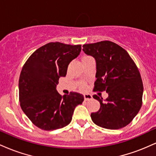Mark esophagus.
<instances>
[{"label": "esophagus", "instance_id": "1", "mask_svg": "<svg viewBox=\"0 0 156 156\" xmlns=\"http://www.w3.org/2000/svg\"><path fill=\"white\" fill-rule=\"evenodd\" d=\"M83 97H84V100H85V101H89V100L92 99V96L91 95V94H84Z\"/></svg>", "mask_w": 156, "mask_h": 156}]
</instances>
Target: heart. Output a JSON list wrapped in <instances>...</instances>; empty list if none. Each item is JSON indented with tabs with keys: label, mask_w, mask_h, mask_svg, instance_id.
Here are the masks:
<instances>
[{
	"label": "heart",
	"mask_w": 156,
	"mask_h": 156,
	"mask_svg": "<svg viewBox=\"0 0 156 156\" xmlns=\"http://www.w3.org/2000/svg\"><path fill=\"white\" fill-rule=\"evenodd\" d=\"M86 57H87V56H86Z\"/></svg>",
	"instance_id": "obj_1"
}]
</instances>
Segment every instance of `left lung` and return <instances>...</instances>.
I'll return each mask as SVG.
<instances>
[{
    "label": "left lung",
    "instance_id": "8db88e82",
    "mask_svg": "<svg viewBox=\"0 0 156 156\" xmlns=\"http://www.w3.org/2000/svg\"><path fill=\"white\" fill-rule=\"evenodd\" d=\"M83 51L96 62L94 91H105L103 101L93 95L101 104L99 111L91 114L94 124L106 129L117 130L133 120L142 104L143 83L139 69L128 53L110 41L83 45Z\"/></svg>",
    "mask_w": 156,
    "mask_h": 156
}]
</instances>
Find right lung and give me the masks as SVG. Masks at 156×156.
Instances as JSON below:
<instances>
[{
	"label": "right lung",
	"instance_id": "add662e5",
	"mask_svg": "<svg viewBox=\"0 0 156 156\" xmlns=\"http://www.w3.org/2000/svg\"><path fill=\"white\" fill-rule=\"evenodd\" d=\"M81 45L50 42L32 53L19 79V99L23 112L40 129L62 128L72 120L75 108L83 96L70 92L62 96L56 85L67 75L69 64L77 58Z\"/></svg>",
	"mask_w": 156,
	"mask_h": 156
}]
</instances>
